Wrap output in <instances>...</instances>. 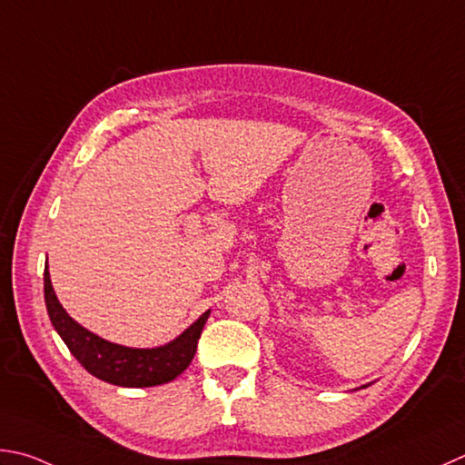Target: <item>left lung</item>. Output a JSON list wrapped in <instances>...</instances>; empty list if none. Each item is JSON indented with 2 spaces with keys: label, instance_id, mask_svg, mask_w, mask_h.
Wrapping results in <instances>:
<instances>
[{
  "label": "left lung",
  "instance_id": "obj_1",
  "mask_svg": "<svg viewBox=\"0 0 465 465\" xmlns=\"http://www.w3.org/2000/svg\"><path fill=\"white\" fill-rule=\"evenodd\" d=\"M366 387H369V384H364V387H362V389H366Z\"/></svg>",
  "mask_w": 465,
  "mask_h": 465
}]
</instances>
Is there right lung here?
Here are the masks:
<instances>
[{
    "label": "right lung",
    "instance_id": "right-lung-1",
    "mask_svg": "<svg viewBox=\"0 0 465 465\" xmlns=\"http://www.w3.org/2000/svg\"><path fill=\"white\" fill-rule=\"evenodd\" d=\"M44 300H46L52 326L68 346L70 354L84 366V371L104 382L129 389L157 387V384L173 381L186 371L196 354L198 338L210 315V310H206L168 344L155 348H129L93 334L91 330L83 328L81 323L70 318L52 287L48 262L44 267Z\"/></svg>",
    "mask_w": 465,
    "mask_h": 465
}]
</instances>
